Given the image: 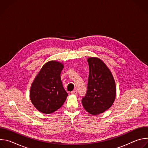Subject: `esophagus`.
<instances>
[{
	"label": "esophagus",
	"mask_w": 148,
	"mask_h": 148,
	"mask_svg": "<svg viewBox=\"0 0 148 148\" xmlns=\"http://www.w3.org/2000/svg\"><path fill=\"white\" fill-rule=\"evenodd\" d=\"M71 94H73V95H77V91L76 90H74L73 91L71 92Z\"/></svg>",
	"instance_id": "esophagus-1"
}]
</instances>
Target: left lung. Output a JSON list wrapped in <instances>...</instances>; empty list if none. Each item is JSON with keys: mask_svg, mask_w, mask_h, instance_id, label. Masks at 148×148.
<instances>
[{"mask_svg": "<svg viewBox=\"0 0 148 148\" xmlns=\"http://www.w3.org/2000/svg\"><path fill=\"white\" fill-rule=\"evenodd\" d=\"M89 77L87 91L82 103L89 114L96 115L108 110L114 102L116 86L114 77L101 59L89 57Z\"/></svg>", "mask_w": 148, "mask_h": 148, "instance_id": "8db88e82", "label": "left lung"}]
</instances>
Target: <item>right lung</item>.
Instances as JSON below:
<instances>
[{"instance_id": "right-lung-1", "label": "right lung", "mask_w": 148, "mask_h": 148, "mask_svg": "<svg viewBox=\"0 0 148 148\" xmlns=\"http://www.w3.org/2000/svg\"><path fill=\"white\" fill-rule=\"evenodd\" d=\"M64 68L62 62L50 61L42 67L30 91V100L34 107L44 114H51L64 103L68 94L64 89L60 74Z\"/></svg>"}]
</instances>
